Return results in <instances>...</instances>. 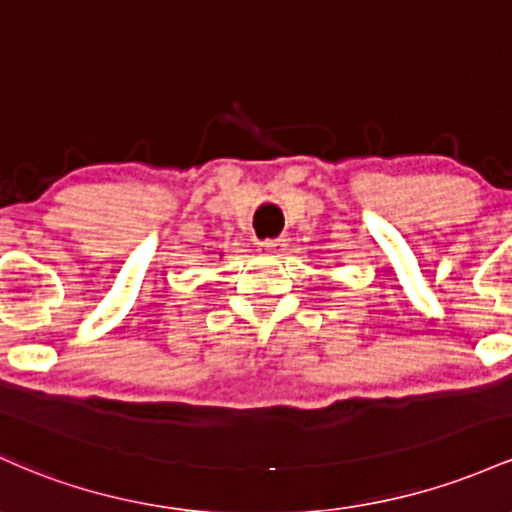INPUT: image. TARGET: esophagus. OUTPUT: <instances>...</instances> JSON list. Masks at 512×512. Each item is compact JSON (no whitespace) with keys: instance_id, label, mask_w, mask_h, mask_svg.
<instances>
[{"instance_id":"1","label":"esophagus","mask_w":512,"mask_h":512,"mask_svg":"<svg viewBox=\"0 0 512 512\" xmlns=\"http://www.w3.org/2000/svg\"><path fill=\"white\" fill-rule=\"evenodd\" d=\"M260 252H265L269 257H284L286 252V240L277 238V240H262L260 243Z\"/></svg>"}]
</instances>
